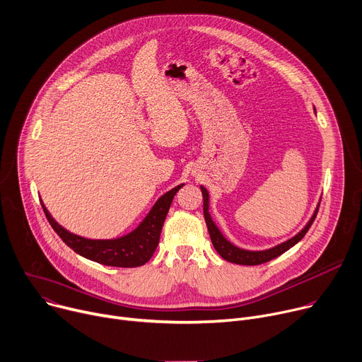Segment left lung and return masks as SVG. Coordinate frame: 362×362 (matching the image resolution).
<instances>
[{
    "instance_id": "obj_1",
    "label": "left lung",
    "mask_w": 362,
    "mask_h": 362,
    "mask_svg": "<svg viewBox=\"0 0 362 362\" xmlns=\"http://www.w3.org/2000/svg\"><path fill=\"white\" fill-rule=\"evenodd\" d=\"M201 190H202V194H204V215H205V221H206V226H208V231H209V237H211V241L216 250V252L226 261L229 262H235V264H241V266H258V264H262V262H267V261H272L274 258H277L279 255H281L283 252H286L287 250H290L293 245L298 244L305 235L306 233L309 231V228L312 226L316 215H317V211H319V205L313 214V216L310 218V221L308 222V225L302 229V231L294 235L293 238L287 240L286 243L277 245V247H273L270 250H266V251H247V250H241L238 247H235L234 244L229 243L222 234L219 229L216 228V225L214 223L211 215H209V194H208V190L201 186Z\"/></svg>"
}]
</instances>
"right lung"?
<instances>
[{
    "label": "right lung",
    "mask_w": 362,
    "mask_h": 362,
    "mask_svg": "<svg viewBox=\"0 0 362 362\" xmlns=\"http://www.w3.org/2000/svg\"><path fill=\"white\" fill-rule=\"evenodd\" d=\"M182 186L183 185H179L168 193H164L151 208L144 221L139 225V228H136L128 235L117 240H88L75 235L60 226L52 218L43 204L42 206L56 234L64 244L71 247L79 255L111 267H140L153 257L160 241L164 219H166L175 194Z\"/></svg>",
    "instance_id": "right-lung-1"
}]
</instances>
